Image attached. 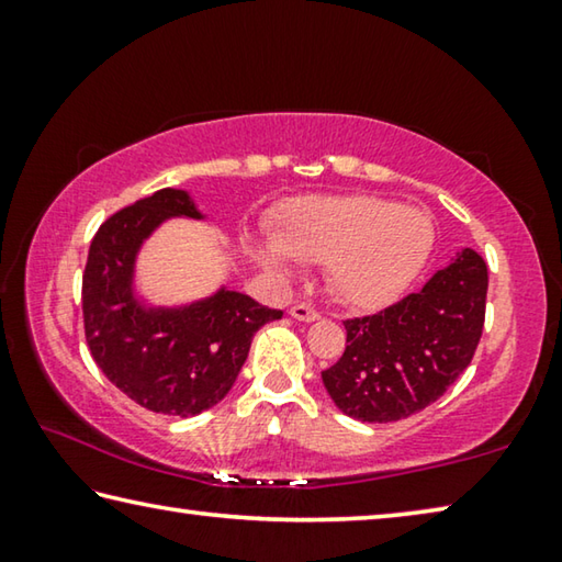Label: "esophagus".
I'll list each match as a JSON object with an SVG mask.
<instances>
[{
	"label": "esophagus",
	"instance_id": "1",
	"mask_svg": "<svg viewBox=\"0 0 562 562\" xmlns=\"http://www.w3.org/2000/svg\"><path fill=\"white\" fill-rule=\"evenodd\" d=\"M290 315L300 322H317L322 317V312L312 307V304H294V307L290 310Z\"/></svg>",
	"mask_w": 562,
	"mask_h": 562
}]
</instances>
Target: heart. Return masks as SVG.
Here are the masks:
<instances>
[{"label":"heart","instance_id":"heart-1","mask_svg":"<svg viewBox=\"0 0 562 562\" xmlns=\"http://www.w3.org/2000/svg\"><path fill=\"white\" fill-rule=\"evenodd\" d=\"M273 245L252 252L284 278L288 260L329 265L335 297L357 310H379L402 297L424 268L434 245V225L418 207L374 195H307L280 205L272 215Z\"/></svg>","mask_w":562,"mask_h":562}]
</instances>
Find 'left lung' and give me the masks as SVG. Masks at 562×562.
Here are the masks:
<instances>
[{
    "label": "left lung",
    "instance_id": "8db88e82",
    "mask_svg": "<svg viewBox=\"0 0 562 562\" xmlns=\"http://www.w3.org/2000/svg\"><path fill=\"white\" fill-rule=\"evenodd\" d=\"M488 268L465 247L418 292L345 319L347 347L322 372L341 412L367 424L418 414L471 364L486 322Z\"/></svg>",
    "mask_w": 562,
    "mask_h": 562
}]
</instances>
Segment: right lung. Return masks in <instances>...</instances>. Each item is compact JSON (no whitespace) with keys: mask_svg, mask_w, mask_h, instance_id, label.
<instances>
[{"mask_svg":"<svg viewBox=\"0 0 562 562\" xmlns=\"http://www.w3.org/2000/svg\"><path fill=\"white\" fill-rule=\"evenodd\" d=\"M170 215L201 217L186 190L164 188L113 213L89 247L81 282L93 361L148 412L195 416L231 392L252 337L282 310L221 290L183 310H146L131 292L140 243Z\"/></svg>","mask_w":562,"mask_h":562,"instance_id":"obj_1","label":"right lung"}]
</instances>
